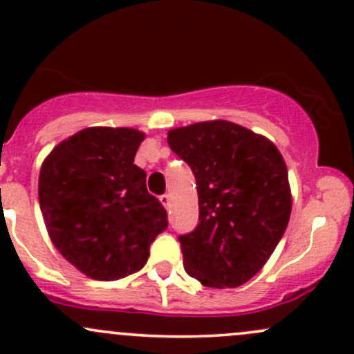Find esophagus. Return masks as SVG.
<instances>
[{"mask_svg":"<svg viewBox=\"0 0 354 354\" xmlns=\"http://www.w3.org/2000/svg\"><path fill=\"white\" fill-rule=\"evenodd\" d=\"M159 202L162 203V207H165V208H169L171 207V196L169 195H162L161 198H159Z\"/></svg>","mask_w":354,"mask_h":354,"instance_id":"34e87169","label":"esophagus"}]
</instances>
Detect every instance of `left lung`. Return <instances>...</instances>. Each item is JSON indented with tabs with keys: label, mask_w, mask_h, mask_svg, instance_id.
<instances>
[{
	"label": "left lung",
	"mask_w": 354,
	"mask_h": 354,
	"mask_svg": "<svg viewBox=\"0 0 354 354\" xmlns=\"http://www.w3.org/2000/svg\"><path fill=\"white\" fill-rule=\"evenodd\" d=\"M167 144L192 167L198 192V225L180 236L185 270L210 288L245 283L288 225L283 156L265 136L227 120L173 129Z\"/></svg>",
	"instance_id": "8db88e82"
}]
</instances>
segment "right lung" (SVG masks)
I'll return each instance as SVG.
<instances>
[{
    "label": "right lung",
    "mask_w": 354,
    "mask_h": 354,
    "mask_svg": "<svg viewBox=\"0 0 354 354\" xmlns=\"http://www.w3.org/2000/svg\"><path fill=\"white\" fill-rule=\"evenodd\" d=\"M144 139L137 129L88 127L59 142L40 167L39 203L52 244L93 280L139 271L167 227L146 171L133 165Z\"/></svg>",
    "instance_id": "add662e5"
}]
</instances>
